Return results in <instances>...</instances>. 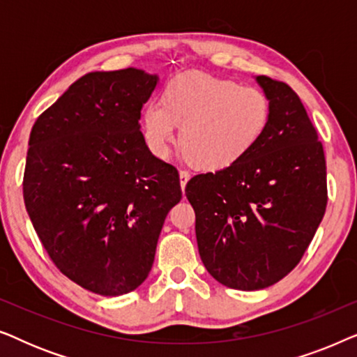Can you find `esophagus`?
<instances>
[{"label": "esophagus", "mask_w": 357, "mask_h": 357, "mask_svg": "<svg viewBox=\"0 0 357 357\" xmlns=\"http://www.w3.org/2000/svg\"><path fill=\"white\" fill-rule=\"evenodd\" d=\"M190 180V172L188 170H180V185H182V190L185 188V185Z\"/></svg>", "instance_id": "34e87169"}]
</instances>
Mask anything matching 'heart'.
<instances>
[{
    "instance_id": "b5f03b06",
    "label": "heart",
    "mask_w": 357,
    "mask_h": 357,
    "mask_svg": "<svg viewBox=\"0 0 357 357\" xmlns=\"http://www.w3.org/2000/svg\"><path fill=\"white\" fill-rule=\"evenodd\" d=\"M271 119L270 97L257 86L190 73L174 77L164 102L144 109V135L154 154L165 158L180 126V144L193 164L221 170L255 148Z\"/></svg>"
}]
</instances>
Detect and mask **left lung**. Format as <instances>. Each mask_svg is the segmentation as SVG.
I'll list each match as a JSON object with an SVG mask.
<instances>
[{
  "label": "left lung",
  "mask_w": 357,
  "mask_h": 357,
  "mask_svg": "<svg viewBox=\"0 0 357 357\" xmlns=\"http://www.w3.org/2000/svg\"><path fill=\"white\" fill-rule=\"evenodd\" d=\"M271 119L255 148L185 188L195 209L198 252L209 275L241 291L273 286L294 270L324 219V146L299 96L257 76Z\"/></svg>",
  "instance_id": "obj_1"
}]
</instances>
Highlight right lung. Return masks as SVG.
I'll return each mask as SVG.
<instances>
[{"mask_svg": "<svg viewBox=\"0 0 357 357\" xmlns=\"http://www.w3.org/2000/svg\"><path fill=\"white\" fill-rule=\"evenodd\" d=\"M158 82L136 68L87 73L29 138L22 190L33 229L58 270L100 296L148 278L165 216L182 198L177 169L141 133Z\"/></svg>", "mask_w": 357, "mask_h": 357, "instance_id": "right-lung-1", "label": "right lung"}]
</instances>
